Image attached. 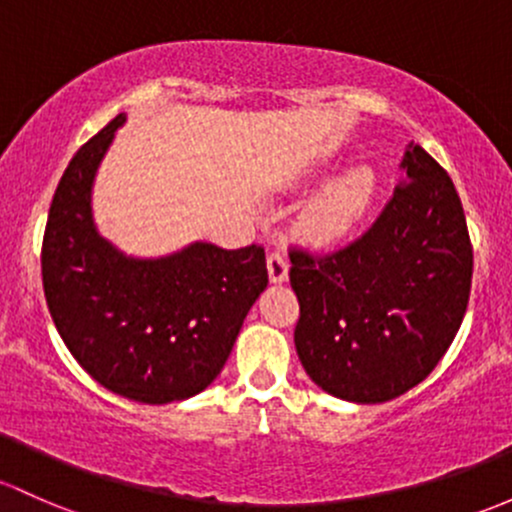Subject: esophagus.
<instances>
[{"label":"esophagus","mask_w":512,"mask_h":512,"mask_svg":"<svg viewBox=\"0 0 512 512\" xmlns=\"http://www.w3.org/2000/svg\"><path fill=\"white\" fill-rule=\"evenodd\" d=\"M267 272H270V279L274 284H282L287 282L289 277V262L284 257V252L274 250L270 257H267Z\"/></svg>","instance_id":"esophagus-1"}]
</instances>
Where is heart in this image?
<instances>
[{
    "label": "heart",
    "mask_w": 512,
    "mask_h": 512,
    "mask_svg": "<svg viewBox=\"0 0 512 512\" xmlns=\"http://www.w3.org/2000/svg\"><path fill=\"white\" fill-rule=\"evenodd\" d=\"M375 196V174L368 166L346 171L333 179L304 213V233L316 242L348 235L368 211Z\"/></svg>",
    "instance_id": "1"
}]
</instances>
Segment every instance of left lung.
<instances>
[{
	"label": "left lung",
	"mask_w": 512,
	"mask_h": 512,
	"mask_svg": "<svg viewBox=\"0 0 512 512\" xmlns=\"http://www.w3.org/2000/svg\"><path fill=\"white\" fill-rule=\"evenodd\" d=\"M368 233L331 255L292 247L294 346L328 395L378 405L422 383L449 351L471 294L473 247L454 181L417 144Z\"/></svg>",
	"instance_id": "obj_1"
}]
</instances>
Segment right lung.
Listing matches in <instances>:
<instances>
[{"label": "right lung", "instance_id": "obj_1", "mask_svg": "<svg viewBox=\"0 0 512 512\" xmlns=\"http://www.w3.org/2000/svg\"><path fill=\"white\" fill-rule=\"evenodd\" d=\"M127 115L75 152L53 193L41 247L43 294L73 358L102 387L144 405L188 400L218 378L267 287L265 250L193 242L127 257L93 220V181Z\"/></svg>", "mask_w": 512, "mask_h": 512}]
</instances>
